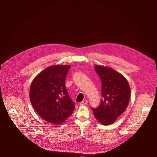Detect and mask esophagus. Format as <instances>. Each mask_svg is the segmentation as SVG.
Wrapping results in <instances>:
<instances>
[{"label":"esophagus","mask_w":157,"mask_h":157,"mask_svg":"<svg viewBox=\"0 0 157 157\" xmlns=\"http://www.w3.org/2000/svg\"><path fill=\"white\" fill-rule=\"evenodd\" d=\"M87 103V100H84V101H82V102H80V105H86Z\"/></svg>","instance_id":"1"}]
</instances>
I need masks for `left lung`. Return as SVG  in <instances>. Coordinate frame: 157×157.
<instances>
[{"instance_id": "8db88e82", "label": "left lung", "mask_w": 157, "mask_h": 157, "mask_svg": "<svg viewBox=\"0 0 157 157\" xmlns=\"http://www.w3.org/2000/svg\"><path fill=\"white\" fill-rule=\"evenodd\" d=\"M102 82L100 105L92 109L99 123L107 125L114 123L126 110L130 98V87L127 79L109 66L95 65Z\"/></svg>"}]
</instances>
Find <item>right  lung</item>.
Instances as JSON below:
<instances>
[{"label":"right lung","mask_w":157,"mask_h":157,"mask_svg":"<svg viewBox=\"0 0 157 157\" xmlns=\"http://www.w3.org/2000/svg\"><path fill=\"white\" fill-rule=\"evenodd\" d=\"M70 65L56 64L47 67L33 79L29 97L36 113L47 122L58 125L73 113L75 103L65 86Z\"/></svg>","instance_id":"obj_1"}]
</instances>
